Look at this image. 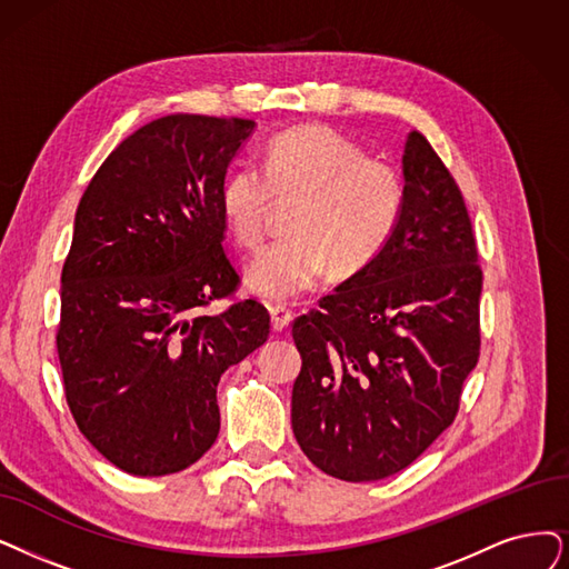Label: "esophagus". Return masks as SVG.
Instances as JSON below:
<instances>
[{"label":"esophagus","mask_w":569,"mask_h":569,"mask_svg":"<svg viewBox=\"0 0 569 569\" xmlns=\"http://www.w3.org/2000/svg\"><path fill=\"white\" fill-rule=\"evenodd\" d=\"M268 310H270V325H272V329H276V331H282V329H287L291 325L293 315H291L289 308H284V306H270Z\"/></svg>","instance_id":"esophagus-1"}]
</instances>
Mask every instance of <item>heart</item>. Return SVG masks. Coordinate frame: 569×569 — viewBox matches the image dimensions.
<instances>
[{
  "label": "heart",
  "mask_w": 569,
  "mask_h": 569,
  "mask_svg": "<svg viewBox=\"0 0 569 569\" xmlns=\"http://www.w3.org/2000/svg\"><path fill=\"white\" fill-rule=\"evenodd\" d=\"M293 200L287 231L244 272L247 289L268 301L301 297L333 266L352 278L392 240L406 208L399 170L327 126H297L270 140L263 170L238 166L221 184V212L238 244L257 249L272 202Z\"/></svg>",
  "instance_id": "heart-1"
}]
</instances>
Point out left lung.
<instances>
[{"label": "left lung", "instance_id": "1", "mask_svg": "<svg viewBox=\"0 0 569 569\" xmlns=\"http://www.w3.org/2000/svg\"><path fill=\"white\" fill-rule=\"evenodd\" d=\"M406 208L388 247L291 325L303 367L291 427L340 481L406 469L460 411L479 361L483 270L456 179L425 134L403 149Z\"/></svg>", "mask_w": 569, "mask_h": 569}]
</instances>
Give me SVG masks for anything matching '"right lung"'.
Returning a JSON list of instances; mask_svg holds the SVG:
<instances>
[{
	"instance_id": "right-lung-1",
	"label": "right lung",
	"mask_w": 569,
	"mask_h": 569,
	"mask_svg": "<svg viewBox=\"0 0 569 569\" xmlns=\"http://www.w3.org/2000/svg\"><path fill=\"white\" fill-rule=\"evenodd\" d=\"M254 121L170 113L113 149L83 191L62 266L58 357L81 435L119 469L166 476L219 435L221 373L266 343L236 301L221 184ZM234 303L219 316L212 300Z\"/></svg>"
}]
</instances>
